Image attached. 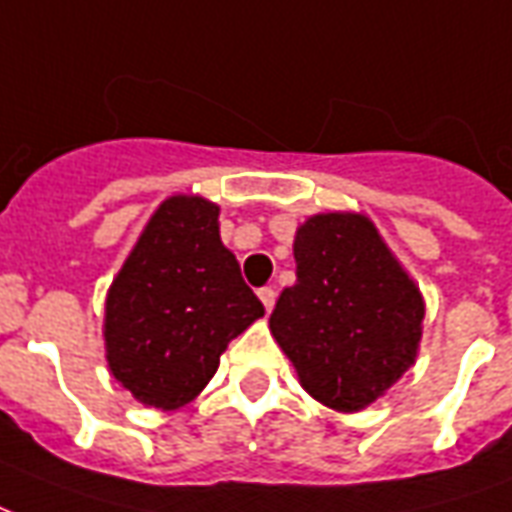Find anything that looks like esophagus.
<instances>
[{
	"label": "esophagus",
	"instance_id": "34e87169",
	"mask_svg": "<svg viewBox=\"0 0 512 512\" xmlns=\"http://www.w3.org/2000/svg\"><path fill=\"white\" fill-rule=\"evenodd\" d=\"M257 296H260V301H263V307H266L268 312L274 310V301H277V290H274V288H260V290H257Z\"/></svg>",
	"mask_w": 512,
	"mask_h": 512
}]
</instances>
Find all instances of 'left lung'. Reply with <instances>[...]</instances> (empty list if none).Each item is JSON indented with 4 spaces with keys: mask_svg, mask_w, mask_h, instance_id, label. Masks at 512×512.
<instances>
[{
    "mask_svg": "<svg viewBox=\"0 0 512 512\" xmlns=\"http://www.w3.org/2000/svg\"><path fill=\"white\" fill-rule=\"evenodd\" d=\"M296 285L282 290L271 334L323 406L359 411L414 365L425 304L376 227L321 213L293 244Z\"/></svg>",
    "mask_w": 512,
    "mask_h": 512,
    "instance_id": "8db88e82",
    "label": "left lung"
}]
</instances>
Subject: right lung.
Returning a JSON list of instances; mask_svg holds the SVG:
<instances>
[{
	"mask_svg": "<svg viewBox=\"0 0 512 512\" xmlns=\"http://www.w3.org/2000/svg\"><path fill=\"white\" fill-rule=\"evenodd\" d=\"M216 219L202 197L161 202L106 296L109 370L145 406L194 400L227 343L266 312Z\"/></svg>",
	"mask_w": 512,
	"mask_h": 512,
	"instance_id": "1",
	"label": "right lung"
}]
</instances>
